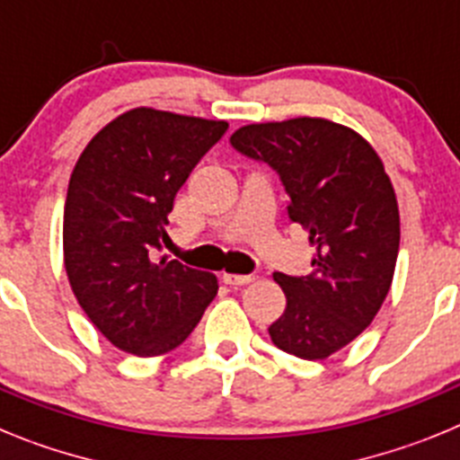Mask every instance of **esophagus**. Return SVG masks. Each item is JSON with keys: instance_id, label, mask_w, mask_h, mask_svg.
I'll list each match as a JSON object with an SVG mask.
<instances>
[{"instance_id": "1", "label": "esophagus", "mask_w": 460, "mask_h": 460, "mask_svg": "<svg viewBox=\"0 0 460 460\" xmlns=\"http://www.w3.org/2000/svg\"><path fill=\"white\" fill-rule=\"evenodd\" d=\"M255 276L251 274H223V283H227V286H249V283H253Z\"/></svg>"}]
</instances>
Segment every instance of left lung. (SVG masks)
<instances>
[{
    "instance_id": "obj_1",
    "label": "left lung",
    "mask_w": 460,
    "mask_h": 460,
    "mask_svg": "<svg viewBox=\"0 0 460 460\" xmlns=\"http://www.w3.org/2000/svg\"><path fill=\"white\" fill-rule=\"evenodd\" d=\"M230 145L279 172L288 217L313 246L311 274H274L288 304L271 341L327 359L373 323L392 288L401 221L385 165L359 133L320 117L242 126Z\"/></svg>"
}]
</instances>
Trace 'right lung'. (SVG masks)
<instances>
[{
  "instance_id": "right-lung-1",
  "label": "right lung",
  "mask_w": 460,
  "mask_h": 460,
  "mask_svg": "<svg viewBox=\"0 0 460 460\" xmlns=\"http://www.w3.org/2000/svg\"><path fill=\"white\" fill-rule=\"evenodd\" d=\"M226 131L227 121L136 108L103 126L73 168L64 267L87 318L119 350H174L217 296V276L156 251L170 239L174 195Z\"/></svg>"
}]
</instances>
